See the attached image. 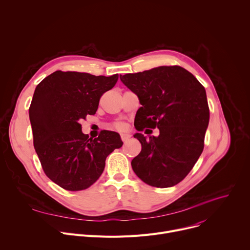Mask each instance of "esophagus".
Listing matches in <instances>:
<instances>
[{
  "instance_id": "esophagus-1",
  "label": "esophagus",
  "mask_w": 250,
  "mask_h": 250,
  "mask_svg": "<svg viewBox=\"0 0 250 250\" xmlns=\"http://www.w3.org/2000/svg\"><path fill=\"white\" fill-rule=\"evenodd\" d=\"M130 136H131L130 134H126V133H123V134H121V138H122V140H123L124 142H125L126 140H128Z\"/></svg>"
}]
</instances>
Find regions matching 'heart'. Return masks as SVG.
Masks as SVG:
<instances>
[{
	"label": "heart",
	"instance_id": "obj_1",
	"mask_svg": "<svg viewBox=\"0 0 250 250\" xmlns=\"http://www.w3.org/2000/svg\"><path fill=\"white\" fill-rule=\"evenodd\" d=\"M113 127L118 130H125L126 128V125L124 123H121V122H117V123L113 124Z\"/></svg>",
	"mask_w": 250,
	"mask_h": 250
}]
</instances>
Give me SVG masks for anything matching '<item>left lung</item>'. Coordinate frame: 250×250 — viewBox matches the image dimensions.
<instances>
[{
	"label": "left lung",
	"mask_w": 250,
	"mask_h": 250,
	"mask_svg": "<svg viewBox=\"0 0 250 250\" xmlns=\"http://www.w3.org/2000/svg\"><path fill=\"white\" fill-rule=\"evenodd\" d=\"M139 99L136 130L159 128L149 139L137 132L140 153L131 161L136 176L157 188L180 183L204 149L209 109L204 86L181 66H160L120 76ZM149 130L146 129V132Z\"/></svg>",
	"instance_id": "left-lung-1"
}]
</instances>
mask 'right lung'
I'll return each instance as SVG.
<instances>
[{
    "mask_svg": "<svg viewBox=\"0 0 250 250\" xmlns=\"http://www.w3.org/2000/svg\"><path fill=\"white\" fill-rule=\"evenodd\" d=\"M118 79V74L58 70L35 88L28 110L34 149L45 175L67 191L92 186L104 169L106 156L123 146L117 132L102 130L93 139L82 132L80 124L96 114L101 97Z\"/></svg>",
    "mask_w": 250,
    "mask_h": 250,
    "instance_id": "add662e5",
    "label": "right lung"
}]
</instances>
